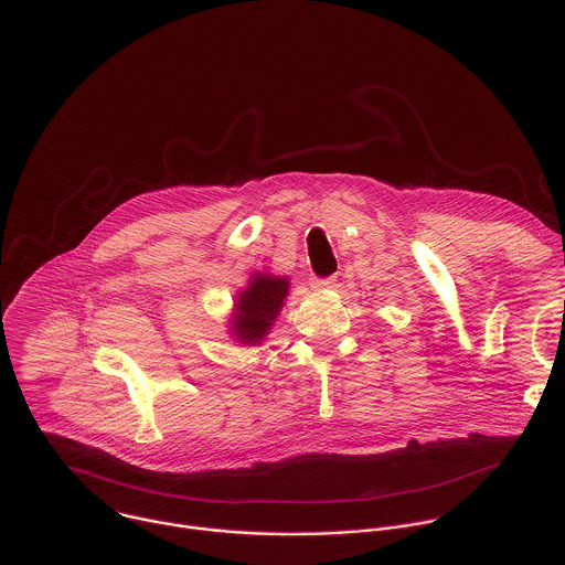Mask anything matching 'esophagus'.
<instances>
[{"instance_id": "34e87169", "label": "esophagus", "mask_w": 565, "mask_h": 565, "mask_svg": "<svg viewBox=\"0 0 565 565\" xmlns=\"http://www.w3.org/2000/svg\"><path fill=\"white\" fill-rule=\"evenodd\" d=\"M311 289L313 291H326V289H332L334 287V278H311Z\"/></svg>"}]
</instances>
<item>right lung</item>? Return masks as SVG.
Wrapping results in <instances>:
<instances>
[{"label": "right lung", "instance_id": "add662e5", "mask_svg": "<svg viewBox=\"0 0 565 565\" xmlns=\"http://www.w3.org/2000/svg\"><path fill=\"white\" fill-rule=\"evenodd\" d=\"M289 296V278L269 271H252L235 296L231 337L242 345H258L271 330Z\"/></svg>", "mask_w": 565, "mask_h": 565}]
</instances>
